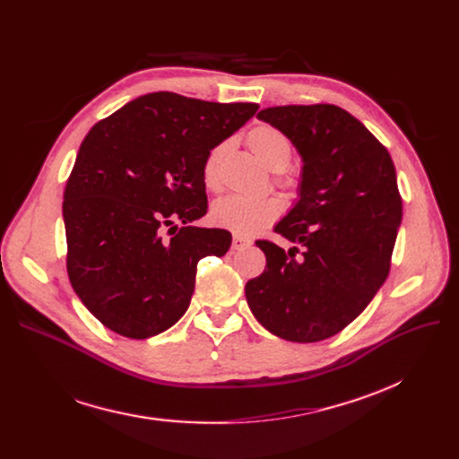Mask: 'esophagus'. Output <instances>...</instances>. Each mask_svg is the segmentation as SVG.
I'll return each instance as SVG.
<instances>
[{"label":"esophagus","mask_w":459,"mask_h":459,"mask_svg":"<svg viewBox=\"0 0 459 459\" xmlns=\"http://www.w3.org/2000/svg\"><path fill=\"white\" fill-rule=\"evenodd\" d=\"M249 246H251V239H249V238L234 234V238H232V249H234V251H239V249L249 247Z\"/></svg>","instance_id":"34e87169"}]
</instances>
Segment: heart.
Returning <instances> with one entry per match:
<instances>
[{
  "label": "heart",
  "instance_id": "1",
  "mask_svg": "<svg viewBox=\"0 0 459 459\" xmlns=\"http://www.w3.org/2000/svg\"><path fill=\"white\" fill-rule=\"evenodd\" d=\"M251 152L272 171H284L294 156V143L282 130L273 125H255L246 135ZM230 143L221 141L212 147L203 161V182L208 189L221 187V163L229 152ZM279 186L294 189L296 180L288 175H279ZM282 201L277 197L249 199L239 195H229L217 199L212 204L210 220L213 225L227 229L238 236H251L262 229L270 227L282 213Z\"/></svg>",
  "mask_w": 459,
  "mask_h": 459
}]
</instances>
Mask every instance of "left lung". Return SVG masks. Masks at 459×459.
I'll return each instance as SVG.
<instances>
[{
	"mask_svg": "<svg viewBox=\"0 0 459 459\" xmlns=\"http://www.w3.org/2000/svg\"><path fill=\"white\" fill-rule=\"evenodd\" d=\"M258 118L282 130L303 158L299 203L275 227L303 251L258 239L266 270L246 284V298L281 339L318 342L350 325L389 277L402 223L396 169L339 106H275Z\"/></svg>",
	"mask_w": 459,
	"mask_h": 459,
	"instance_id": "8db88e82",
	"label": "left lung"
}]
</instances>
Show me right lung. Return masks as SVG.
<instances>
[{
  "mask_svg": "<svg viewBox=\"0 0 459 459\" xmlns=\"http://www.w3.org/2000/svg\"><path fill=\"white\" fill-rule=\"evenodd\" d=\"M256 109L160 91L89 130L65 187L66 272L108 329L143 341L175 325L195 290L199 260L229 251L230 232L189 223L208 210V151Z\"/></svg>",
  "mask_w": 459,
  "mask_h": 459,
  "instance_id": "add662e5",
  "label": "right lung"
}]
</instances>
